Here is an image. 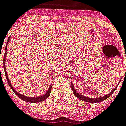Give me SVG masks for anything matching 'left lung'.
<instances>
[{
	"label": "left lung",
	"mask_w": 126,
	"mask_h": 126,
	"mask_svg": "<svg viewBox=\"0 0 126 126\" xmlns=\"http://www.w3.org/2000/svg\"><path fill=\"white\" fill-rule=\"evenodd\" d=\"M121 81V80H120ZM117 86L118 85H117V86L113 89V90H112L111 93L105 95V96H104L103 97H100V98H88V97H86L84 96H83V95H81L78 94V93H77L76 90H75V88L74 87V85L73 84H71V89L73 90V92H74V94H75V96H76L77 98H79L80 100H83V101H86V102H88V103H99V102H101V101H103L104 100H105L106 98H107L109 96H110L115 90H116V88H117Z\"/></svg>",
	"instance_id": "8db88e82"
}]
</instances>
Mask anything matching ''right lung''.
Masks as SVG:
<instances>
[{
    "mask_svg": "<svg viewBox=\"0 0 126 126\" xmlns=\"http://www.w3.org/2000/svg\"><path fill=\"white\" fill-rule=\"evenodd\" d=\"M10 38H11V36L9 37V38H8V40H7V44L8 43V42ZM7 47H5V52H4V59H3V65H4V73H5V76H6V78H7V82L9 83V84L10 87L11 88V89L13 90V91L14 92L15 94L18 97L20 98L21 100H24V101H26V102H28V103H38V102H41V101H43L45 99H47L48 98V96H50V93L51 92V88H52V85H50V88L47 91V93L44 94L43 96H38V97H28V96H24L23 94H21L19 93H18L17 92H16L15 90V89L13 88V86L11 84V83H10L9 79V78H8V76H7V71H6V67H5V59H6V54H7Z\"/></svg>",
    "mask_w": 126,
    "mask_h": 126,
    "instance_id": "1",
    "label": "right lung"
}]
</instances>
